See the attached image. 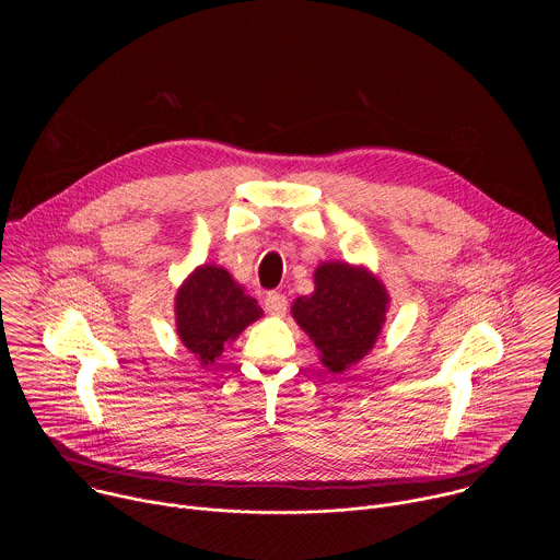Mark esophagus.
<instances>
[{"label": "esophagus", "instance_id": "1", "mask_svg": "<svg viewBox=\"0 0 560 560\" xmlns=\"http://www.w3.org/2000/svg\"><path fill=\"white\" fill-rule=\"evenodd\" d=\"M264 307L268 314H285L288 299L281 292H268L264 299Z\"/></svg>", "mask_w": 560, "mask_h": 560}]
</instances>
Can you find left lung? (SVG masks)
Here are the masks:
<instances>
[{
    "label": "left lung",
    "mask_w": 560,
    "mask_h": 560,
    "mask_svg": "<svg viewBox=\"0 0 560 560\" xmlns=\"http://www.w3.org/2000/svg\"><path fill=\"white\" fill-rule=\"evenodd\" d=\"M314 294L299 296L292 316L322 350L330 372H343L374 346L385 322L387 294L370 272L348 264H324L314 275Z\"/></svg>",
    "instance_id": "left-lung-1"
}]
</instances>
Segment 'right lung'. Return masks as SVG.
I'll return each instance as SVG.
<instances>
[{"mask_svg": "<svg viewBox=\"0 0 560 560\" xmlns=\"http://www.w3.org/2000/svg\"><path fill=\"white\" fill-rule=\"evenodd\" d=\"M175 312L179 339L201 363H212L230 339L261 316L257 301L217 266H201L188 277Z\"/></svg>", "mask_w": 560, "mask_h": 560, "instance_id": "right-lung-1", "label": "right lung"}]
</instances>
